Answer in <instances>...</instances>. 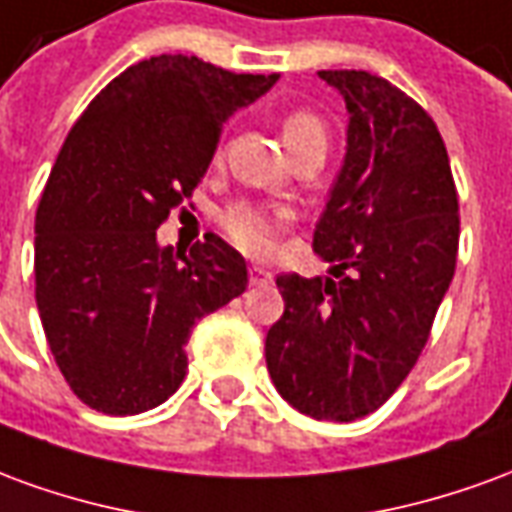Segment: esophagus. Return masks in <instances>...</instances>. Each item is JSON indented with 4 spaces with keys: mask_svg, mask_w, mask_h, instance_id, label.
I'll return each mask as SVG.
<instances>
[{
    "mask_svg": "<svg viewBox=\"0 0 512 512\" xmlns=\"http://www.w3.org/2000/svg\"><path fill=\"white\" fill-rule=\"evenodd\" d=\"M249 282H252V285H271V282H274V274H271L266 266H252L249 268Z\"/></svg>",
    "mask_w": 512,
    "mask_h": 512,
    "instance_id": "1",
    "label": "esophagus"
}]
</instances>
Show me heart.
Instances as JSON below:
<instances>
[{
    "label": "heart",
    "mask_w": 512,
    "mask_h": 512,
    "mask_svg": "<svg viewBox=\"0 0 512 512\" xmlns=\"http://www.w3.org/2000/svg\"><path fill=\"white\" fill-rule=\"evenodd\" d=\"M282 136H285V145L290 147L304 139H326V128H323L321 117L312 112H290L282 120ZM222 222L235 246H241L249 255H263L277 241L279 230L285 224V213L241 202L224 213Z\"/></svg>",
    "instance_id": "b5f03b06"
}]
</instances>
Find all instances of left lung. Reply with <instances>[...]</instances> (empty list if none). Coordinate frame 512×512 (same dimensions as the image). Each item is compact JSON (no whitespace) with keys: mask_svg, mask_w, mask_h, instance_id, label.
<instances>
[{"mask_svg":"<svg viewBox=\"0 0 512 512\" xmlns=\"http://www.w3.org/2000/svg\"><path fill=\"white\" fill-rule=\"evenodd\" d=\"M343 95V167L312 249L329 277H277L266 334L277 392L301 414L354 422L384 406L428 343L458 255V194L436 123L367 71H321Z\"/></svg>","mask_w":512,"mask_h":512,"instance_id":"left-lung-1","label":"left lung"}]
</instances>
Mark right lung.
<instances>
[{"label":"right lung","mask_w":512,"mask_h":512,"mask_svg":"<svg viewBox=\"0 0 512 512\" xmlns=\"http://www.w3.org/2000/svg\"><path fill=\"white\" fill-rule=\"evenodd\" d=\"M277 79L161 54L71 128L35 216V299L54 362L95 411L161 406L186 376L194 323L246 290L244 257L219 235L186 255L156 230L191 200L224 123Z\"/></svg>","instance_id":"add662e5"}]
</instances>
